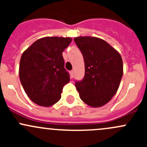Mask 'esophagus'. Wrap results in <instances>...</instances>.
Listing matches in <instances>:
<instances>
[{
    "label": "esophagus",
    "mask_w": 147,
    "mask_h": 147,
    "mask_svg": "<svg viewBox=\"0 0 147 147\" xmlns=\"http://www.w3.org/2000/svg\"><path fill=\"white\" fill-rule=\"evenodd\" d=\"M70 77L72 78L74 77V70H71L70 71Z\"/></svg>",
    "instance_id": "esophagus-1"
}]
</instances>
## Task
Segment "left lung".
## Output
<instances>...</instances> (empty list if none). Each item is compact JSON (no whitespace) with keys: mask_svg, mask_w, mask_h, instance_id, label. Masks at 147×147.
<instances>
[{"mask_svg":"<svg viewBox=\"0 0 147 147\" xmlns=\"http://www.w3.org/2000/svg\"><path fill=\"white\" fill-rule=\"evenodd\" d=\"M84 61V76L75 81L84 103L99 107L110 101L117 91L123 75L121 55L106 41L94 37L74 39Z\"/></svg>","mask_w":147,"mask_h":147,"instance_id":"left-lung-1","label":"left lung"}]
</instances>
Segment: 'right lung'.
<instances>
[{
    "instance_id": "add662e5",
    "label": "right lung",
    "mask_w": 147,
    "mask_h": 147,
    "mask_svg": "<svg viewBox=\"0 0 147 147\" xmlns=\"http://www.w3.org/2000/svg\"><path fill=\"white\" fill-rule=\"evenodd\" d=\"M72 40L70 38L45 37L23 53L19 76L25 92L34 103L50 107L61 98L63 87L69 82L63 52Z\"/></svg>"
}]
</instances>
